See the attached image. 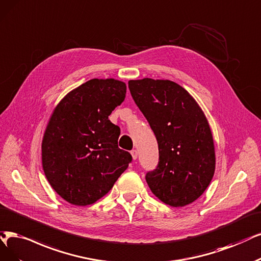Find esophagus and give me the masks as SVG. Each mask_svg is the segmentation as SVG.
<instances>
[{
	"instance_id": "34e87169",
	"label": "esophagus",
	"mask_w": 261,
	"mask_h": 261,
	"mask_svg": "<svg viewBox=\"0 0 261 261\" xmlns=\"http://www.w3.org/2000/svg\"><path fill=\"white\" fill-rule=\"evenodd\" d=\"M131 156H132L133 160H136V159L138 158V151H137L136 149H133V150H131Z\"/></svg>"
}]
</instances>
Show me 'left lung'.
I'll use <instances>...</instances> for the list:
<instances>
[{
    "instance_id": "obj_1",
    "label": "left lung",
    "mask_w": 261,
    "mask_h": 261,
    "mask_svg": "<svg viewBox=\"0 0 261 261\" xmlns=\"http://www.w3.org/2000/svg\"><path fill=\"white\" fill-rule=\"evenodd\" d=\"M132 98L158 142L159 163L146 181L173 207L196 201L215 172V146L208 121L190 93L168 80L129 81Z\"/></svg>"
}]
</instances>
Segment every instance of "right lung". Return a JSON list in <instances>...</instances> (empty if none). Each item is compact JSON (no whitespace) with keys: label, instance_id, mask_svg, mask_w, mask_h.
<instances>
[{"label":"right lung","instance_id":"obj_1","mask_svg":"<svg viewBox=\"0 0 261 261\" xmlns=\"http://www.w3.org/2000/svg\"><path fill=\"white\" fill-rule=\"evenodd\" d=\"M127 92L123 82L93 79L55 108L42 141L43 170L62 199L86 206L104 197L132 157L118 147L120 129L109 119Z\"/></svg>","mask_w":261,"mask_h":261}]
</instances>
